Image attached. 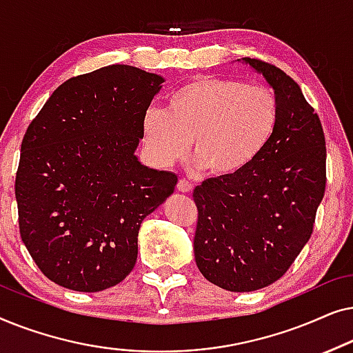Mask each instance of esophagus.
<instances>
[{
  "mask_svg": "<svg viewBox=\"0 0 353 353\" xmlns=\"http://www.w3.org/2000/svg\"><path fill=\"white\" fill-rule=\"evenodd\" d=\"M176 190L180 191V192H191L192 191V185L188 180H185V178H181V180L178 181Z\"/></svg>",
  "mask_w": 353,
  "mask_h": 353,
  "instance_id": "1",
  "label": "esophagus"
}]
</instances>
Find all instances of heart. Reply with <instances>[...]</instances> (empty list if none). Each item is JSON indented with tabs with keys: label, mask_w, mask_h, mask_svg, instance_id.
Wrapping results in <instances>:
<instances>
[{
	"label": "heart",
	"mask_w": 353,
	"mask_h": 353,
	"mask_svg": "<svg viewBox=\"0 0 353 353\" xmlns=\"http://www.w3.org/2000/svg\"><path fill=\"white\" fill-rule=\"evenodd\" d=\"M278 120V99L267 86L199 77L173 91L167 109H148L141 134L159 165L180 161L191 144L196 167L233 176L265 151Z\"/></svg>",
	"instance_id": "1"
}]
</instances>
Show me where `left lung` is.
Here are the masks:
<instances>
[{
    "instance_id": "8db88e82",
    "label": "left lung",
    "mask_w": 353,
    "mask_h": 353,
    "mask_svg": "<svg viewBox=\"0 0 353 353\" xmlns=\"http://www.w3.org/2000/svg\"><path fill=\"white\" fill-rule=\"evenodd\" d=\"M238 62L273 90L278 127L248 168L194 188V259L215 286L252 292L281 278L310 239L325 194L326 146L320 119L291 77L250 57Z\"/></svg>"
}]
</instances>
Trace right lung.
I'll use <instances>...</instances> for the list:
<instances>
[{
  "label": "right lung",
  "instance_id": "add662e5",
  "mask_svg": "<svg viewBox=\"0 0 353 353\" xmlns=\"http://www.w3.org/2000/svg\"><path fill=\"white\" fill-rule=\"evenodd\" d=\"M165 79L114 64L67 80L27 128L16 176L21 238L46 278L99 292L128 276L143 220L175 191L137 156Z\"/></svg>",
  "mask_w": 353,
  "mask_h": 353
}]
</instances>
